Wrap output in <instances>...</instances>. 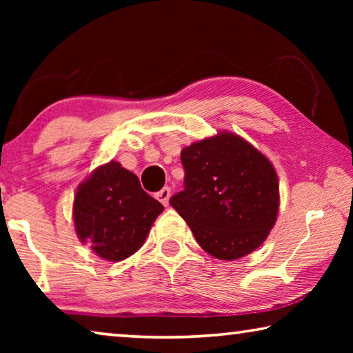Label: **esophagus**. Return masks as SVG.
Segmentation results:
<instances>
[{"instance_id": "1", "label": "esophagus", "mask_w": 353, "mask_h": 353, "mask_svg": "<svg viewBox=\"0 0 353 353\" xmlns=\"http://www.w3.org/2000/svg\"><path fill=\"white\" fill-rule=\"evenodd\" d=\"M170 198H171V190L168 188V187H165V188H162L157 193V199L162 202L163 205H168V202H170Z\"/></svg>"}]
</instances>
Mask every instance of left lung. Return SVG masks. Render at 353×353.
<instances>
[{
    "label": "left lung",
    "mask_w": 353,
    "mask_h": 353,
    "mask_svg": "<svg viewBox=\"0 0 353 353\" xmlns=\"http://www.w3.org/2000/svg\"><path fill=\"white\" fill-rule=\"evenodd\" d=\"M181 160L183 190L170 204L199 246L227 261L260 248L279 213V179L270 160L230 132L183 148Z\"/></svg>",
    "instance_id": "obj_1"
}]
</instances>
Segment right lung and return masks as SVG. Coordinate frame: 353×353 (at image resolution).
I'll return each mask as SVG.
<instances>
[{"label": "right lung", "mask_w": 353, "mask_h": 353, "mask_svg": "<svg viewBox=\"0 0 353 353\" xmlns=\"http://www.w3.org/2000/svg\"><path fill=\"white\" fill-rule=\"evenodd\" d=\"M162 212L163 205L141 188L139 177L113 160L79 185L73 204L77 236L107 261L135 254Z\"/></svg>", "instance_id": "1"}]
</instances>
